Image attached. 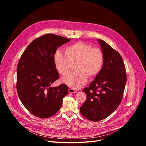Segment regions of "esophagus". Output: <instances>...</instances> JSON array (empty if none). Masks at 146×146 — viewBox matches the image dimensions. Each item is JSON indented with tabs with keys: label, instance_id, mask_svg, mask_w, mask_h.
Wrapping results in <instances>:
<instances>
[{
	"label": "esophagus",
	"instance_id": "obj_1",
	"mask_svg": "<svg viewBox=\"0 0 146 146\" xmlns=\"http://www.w3.org/2000/svg\"><path fill=\"white\" fill-rule=\"evenodd\" d=\"M69 93H71V94H74V93H76L77 92V91L74 90V89H72V88H70L69 90Z\"/></svg>",
	"mask_w": 146,
	"mask_h": 146
}]
</instances>
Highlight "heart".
<instances>
[{
  "label": "heart",
  "mask_w": 146,
  "mask_h": 146,
  "mask_svg": "<svg viewBox=\"0 0 146 146\" xmlns=\"http://www.w3.org/2000/svg\"><path fill=\"white\" fill-rule=\"evenodd\" d=\"M65 54L56 51L54 55V63L57 71L62 75L67 74L72 64L76 63V72L62 78L64 84L73 89L84 86L89 77H96L101 72L104 64V55L99 48H93L84 42H77L65 48Z\"/></svg>",
  "instance_id": "1"
}]
</instances>
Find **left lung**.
<instances>
[{
  "label": "left lung",
  "instance_id": "1",
  "mask_svg": "<svg viewBox=\"0 0 146 146\" xmlns=\"http://www.w3.org/2000/svg\"><path fill=\"white\" fill-rule=\"evenodd\" d=\"M97 41L104 55L103 68L89 87L82 91L87 98L80 107L81 114L95 122L107 118L116 110L127 82L126 70L120 54L105 41Z\"/></svg>",
  "mask_w": 146,
  "mask_h": 146
}]
</instances>
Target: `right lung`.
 <instances>
[{"mask_svg": "<svg viewBox=\"0 0 146 146\" xmlns=\"http://www.w3.org/2000/svg\"><path fill=\"white\" fill-rule=\"evenodd\" d=\"M70 38L46 34L28 45L19 60L17 69V90L25 108L42 118L54 115L60 109L68 87L62 84L52 87L59 78L54 63L57 48Z\"/></svg>", "mask_w": 146, "mask_h": 146, "instance_id": "obj_1", "label": "right lung"}]
</instances>
